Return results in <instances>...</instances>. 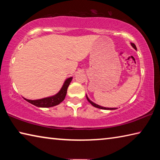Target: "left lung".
Wrapping results in <instances>:
<instances>
[{"label":"left lung","instance_id":"left-lung-1","mask_svg":"<svg viewBox=\"0 0 160 160\" xmlns=\"http://www.w3.org/2000/svg\"><path fill=\"white\" fill-rule=\"evenodd\" d=\"M131 46L132 47H133L135 50H137V48L136 47H135V45L133 44V43H131ZM86 97H87V99H88V101L90 103V104L92 105L93 107H96V108H98V109H107V110H113V109H116V108H107V107H101L99 106V105L95 104V103H94L91 101V100H90V99L88 98V97L86 95Z\"/></svg>","mask_w":160,"mask_h":160}]
</instances>
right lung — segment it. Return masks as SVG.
Listing matches in <instances>:
<instances>
[{"mask_svg":"<svg viewBox=\"0 0 160 160\" xmlns=\"http://www.w3.org/2000/svg\"><path fill=\"white\" fill-rule=\"evenodd\" d=\"M72 78H69L65 81L63 83V85L62 87L61 90L55 94V95L46 97V98H43L41 99H37V100H29L25 99L27 102L30 103V104L34 105V106L38 107H43V108H47V107H51L56 106L60 104L64 100L65 97H66L68 88L70 85V82L72 81Z\"/></svg>","mask_w":160,"mask_h":160,"instance_id":"right-lung-1","label":"right lung"}]
</instances>
